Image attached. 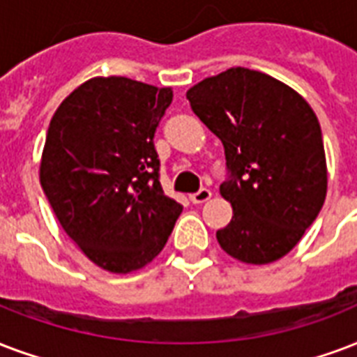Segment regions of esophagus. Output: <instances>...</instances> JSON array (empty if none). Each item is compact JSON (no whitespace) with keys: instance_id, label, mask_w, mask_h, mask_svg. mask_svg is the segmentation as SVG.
<instances>
[{"instance_id":"esophagus-1","label":"esophagus","mask_w":357,"mask_h":357,"mask_svg":"<svg viewBox=\"0 0 357 357\" xmlns=\"http://www.w3.org/2000/svg\"><path fill=\"white\" fill-rule=\"evenodd\" d=\"M209 198H211V190L200 189L198 192H192V195L189 197V200L192 204H204V202H208Z\"/></svg>"}]
</instances>
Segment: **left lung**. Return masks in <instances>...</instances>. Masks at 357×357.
<instances>
[{
  "mask_svg": "<svg viewBox=\"0 0 357 357\" xmlns=\"http://www.w3.org/2000/svg\"><path fill=\"white\" fill-rule=\"evenodd\" d=\"M187 99L225 146L221 195L234 215L217 230V241L245 264L275 262L298 245L326 200L317 116L287 84L245 67L198 82Z\"/></svg>",
  "mask_w": 357,
  "mask_h": 357,
  "instance_id": "8db88e82",
  "label": "left lung"
}]
</instances>
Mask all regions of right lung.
<instances>
[{"label": "right lung", "mask_w": 357, "mask_h": 357, "mask_svg": "<svg viewBox=\"0 0 357 357\" xmlns=\"http://www.w3.org/2000/svg\"><path fill=\"white\" fill-rule=\"evenodd\" d=\"M170 102V88L97 76L50 121L40 185L67 236L106 271L129 273L151 262L183 209L160 187L153 144Z\"/></svg>", "instance_id": "obj_1"}]
</instances>
